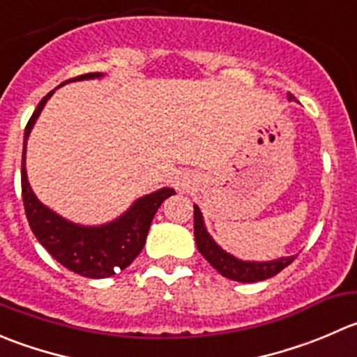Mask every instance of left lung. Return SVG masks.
I'll return each mask as SVG.
<instances>
[{"instance_id": "1", "label": "left lung", "mask_w": 357, "mask_h": 357, "mask_svg": "<svg viewBox=\"0 0 357 357\" xmlns=\"http://www.w3.org/2000/svg\"><path fill=\"white\" fill-rule=\"evenodd\" d=\"M288 99H295V96L289 94ZM193 235H195L197 249L200 255L214 266L223 278L231 279L237 282H256L265 281L268 278L278 275L282 268L293 263L296 256H288V258H279L274 261H241V259L234 258L231 255L225 252L216 242L213 241L209 234H207L206 227H204L202 214L197 206H193Z\"/></svg>"}]
</instances>
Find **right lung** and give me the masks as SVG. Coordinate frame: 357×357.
Returning <instances> with one entry per match:
<instances>
[{"mask_svg":"<svg viewBox=\"0 0 357 357\" xmlns=\"http://www.w3.org/2000/svg\"><path fill=\"white\" fill-rule=\"evenodd\" d=\"M99 76H102L101 73H86V75H79L66 82L91 79L99 78ZM54 92L55 91H50L41 99L24 130L20 183H22V200L27 221L40 244L68 271L89 279L109 278L115 274L116 266L123 271L143 251L155 213L167 197L174 195V190L162 188L150 195H144L143 199H137L126 214L102 227H79V225L69 223L54 211L45 207L36 199L27 183L26 143L38 115Z\"/></svg>","mask_w":357,"mask_h":357,"instance_id":"1","label":"right lung"}]
</instances>
